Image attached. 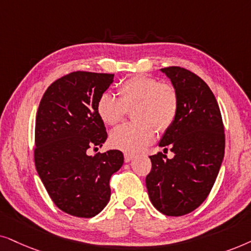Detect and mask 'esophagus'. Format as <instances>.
I'll return each instance as SVG.
<instances>
[{
  "label": "esophagus",
  "instance_id": "34e87169",
  "mask_svg": "<svg viewBox=\"0 0 251 251\" xmlns=\"http://www.w3.org/2000/svg\"><path fill=\"white\" fill-rule=\"evenodd\" d=\"M134 155H133V153H129V152H125L124 153V158H125V162L126 163H128V162H131V160L134 158Z\"/></svg>",
  "mask_w": 251,
  "mask_h": 251
}]
</instances>
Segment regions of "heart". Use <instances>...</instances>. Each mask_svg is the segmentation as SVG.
Wrapping results in <instances>:
<instances>
[{"label": "heart", "mask_w": 251, "mask_h": 251, "mask_svg": "<svg viewBox=\"0 0 251 251\" xmlns=\"http://www.w3.org/2000/svg\"><path fill=\"white\" fill-rule=\"evenodd\" d=\"M119 99L103 93L96 110L109 126L122 123L126 110H133L134 124L124 125L110 135V143L126 152H139L153 142L157 131L170 128L178 112L179 100L172 86L162 83L152 76L136 75L125 80L118 88Z\"/></svg>", "instance_id": "b5f03b06"}]
</instances>
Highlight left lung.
I'll list each match as a JSON object with an SVG mask.
<instances>
[{
  "label": "left lung",
  "mask_w": 251,
  "mask_h": 251,
  "mask_svg": "<svg viewBox=\"0 0 251 251\" xmlns=\"http://www.w3.org/2000/svg\"><path fill=\"white\" fill-rule=\"evenodd\" d=\"M160 71L171 80L179 100L175 122L159 141L175 157L150 156L146 185L159 212L178 217L199 208L211 192L223 163L225 134L215 95L199 75L180 66Z\"/></svg>",
  "instance_id": "left-lung-1"
}]
</instances>
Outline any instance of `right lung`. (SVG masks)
I'll list each match as a JSON object with an SVG mask.
<instances>
[{
    "label": "right lung",
    "mask_w": 251,
    "mask_h": 251,
    "mask_svg": "<svg viewBox=\"0 0 251 251\" xmlns=\"http://www.w3.org/2000/svg\"><path fill=\"white\" fill-rule=\"evenodd\" d=\"M112 81L113 75L75 71L53 81L40 102L35 168L52 202L71 216L92 218L104 209L110 178L124 163L119 150L87 153L108 138L96 104Z\"/></svg>",
    "instance_id": "obj_1"
}]
</instances>
